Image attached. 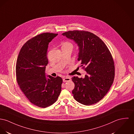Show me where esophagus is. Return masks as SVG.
<instances>
[{"label":"esophagus","instance_id":"esophagus-1","mask_svg":"<svg viewBox=\"0 0 134 134\" xmlns=\"http://www.w3.org/2000/svg\"><path fill=\"white\" fill-rule=\"evenodd\" d=\"M71 80V79L70 77H66L65 78H64L63 79V82H69Z\"/></svg>","mask_w":134,"mask_h":134}]
</instances>
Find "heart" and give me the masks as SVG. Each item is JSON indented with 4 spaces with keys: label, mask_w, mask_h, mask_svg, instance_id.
Segmentation results:
<instances>
[{
    "label": "heart",
    "mask_w": 134,
    "mask_h": 134,
    "mask_svg": "<svg viewBox=\"0 0 134 134\" xmlns=\"http://www.w3.org/2000/svg\"><path fill=\"white\" fill-rule=\"evenodd\" d=\"M63 46H70L71 47H73L72 44L69 43V42H65L63 44Z\"/></svg>",
    "instance_id": "heart-1"
}]
</instances>
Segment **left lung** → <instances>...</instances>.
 <instances>
[{"mask_svg":"<svg viewBox=\"0 0 134 134\" xmlns=\"http://www.w3.org/2000/svg\"><path fill=\"white\" fill-rule=\"evenodd\" d=\"M79 46L77 60L87 72L85 78L72 77L74 99L86 105L98 103L110 90L115 76L113 59L108 48L98 37L84 31H68L62 34Z\"/></svg>","mask_w":134,"mask_h":134,"instance_id":"8db88e82","label":"left lung"}]
</instances>
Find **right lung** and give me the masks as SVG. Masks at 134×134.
<instances>
[{"mask_svg": "<svg viewBox=\"0 0 134 134\" xmlns=\"http://www.w3.org/2000/svg\"><path fill=\"white\" fill-rule=\"evenodd\" d=\"M58 34L45 32L26 42L19 52L16 67V79L22 92L31 103L46 108L54 103L61 91L60 76L46 77L48 44Z\"/></svg>", "mask_w": 134, "mask_h": 134, "instance_id": "obj_1", "label": "right lung"}]
</instances>
